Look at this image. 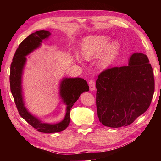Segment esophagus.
<instances>
[{"label": "esophagus", "mask_w": 161, "mask_h": 161, "mask_svg": "<svg viewBox=\"0 0 161 161\" xmlns=\"http://www.w3.org/2000/svg\"><path fill=\"white\" fill-rule=\"evenodd\" d=\"M89 85L91 91H93L95 90V82L93 80H90L89 82Z\"/></svg>", "instance_id": "obj_1"}]
</instances>
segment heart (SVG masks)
<instances>
[{"label": "heart", "mask_w": 161, "mask_h": 161, "mask_svg": "<svg viewBox=\"0 0 161 161\" xmlns=\"http://www.w3.org/2000/svg\"><path fill=\"white\" fill-rule=\"evenodd\" d=\"M110 37L105 36H91L86 37L80 46V56L85 60L97 57V66L101 69H107L114 62L119 50V44L114 41L109 43Z\"/></svg>", "instance_id": "obj_1"}]
</instances>
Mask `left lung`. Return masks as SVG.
Returning <instances> with one entry per match:
<instances>
[{"label": "left lung", "mask_w": 161, "mask_h": 161, "mask_svg": "<svg viewBox=\"0 0 161 161\" xmlns=\"http://www.w3.org/2000/svg\"><path fill=\"white\" fill-rule=\"evenodd\" d=\"M100 122L109 128L133 123L150 105L154 91L153 68L147 55L134 53L128 65L105 70L96 80Z\"/></svg>", "instance_id": "1"}]
</instances>
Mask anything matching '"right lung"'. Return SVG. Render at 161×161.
Segmentation results:
<instances>
[{
    "mask_svg": "<svg viewBox=\"0 0 161 161\" xmlns=\"http://www.w3.org/2000/svg\"><path fill=\"white\" fill-rule=\"evenodd\" d=\"M51 33L40 30L30 34L19 46L13 56L11 64L10 86L14 103L20 115L32 127L43 133H56L64 130L70 121V109L80 95L85 91H89L87 82L81 78H64L60 83V96L66 105L64 118L57 124L44 123L33 115L25 106L23 97L22 75L25 66L27 58L33 51L40 47L42 41L49 37Z\"/></svg>",
    "mask_w": 161,
    "mask_h": 161,
    "instance_id": "right-lung-1",
    "label": "right lung"
}]
</instances>
